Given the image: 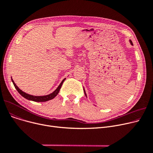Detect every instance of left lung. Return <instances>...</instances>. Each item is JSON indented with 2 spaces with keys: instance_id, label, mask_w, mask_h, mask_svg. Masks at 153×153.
Listing matches in <instances>:
<instances>
[{
  "instance_id": "1",
  "label": "left lung",
  "mask_w": 153,
  "mask_h": 153,
  "mask_svg": "<svg viewBox=\"0 0 153 153\" xmlns=\"http://www.w3.org/2000/svg\"><path fill=\"white\" fill-rule=\"evenodd\" d=\"M130 43H131V45H133V43H132V42L131 41V40H130ZM84 93H85V95H86V94H85V91H84Z\"/></svg>"
}]
</instances>
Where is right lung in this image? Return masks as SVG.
I'll use <instances>...</instances> for the list:
<instances>
[{"instance_id": "obj_1", "label": "right lung", "mask_w": 153, "mask_h": 153, "mask_svg": "<svg viewBox=\"0 0 153 153\" xmlns=\"http://www.w3.org/2000/svg\"><path fill=\"white\" fill-rule=\"evenodd\" d=\"M12 78V77H11ZM65 79H64L62 82H61V84H59V85L57 89H56L53 93L49 94V95H44V96H34V95H30V94H26L25 92H23L22 90H20L19 88L17 86V85H16L14 82V81H13V79H12V81L15 87V89L17 90V91L19 92V93L22 96V97H23L24 98H25L28 100H32V101H34V102H46L48 100H51L53 99V98H54L56 95H58V94L59 93L60 89H61V87L62 85V83L63 82L65 81Z\"/></svg>"}]
</instances>
